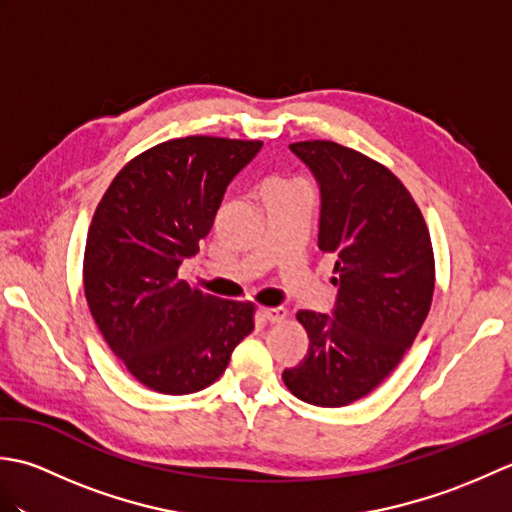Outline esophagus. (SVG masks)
I'll list each match as a JSON object with an SVG mask.
<instances>
[{
  "instance_id": "obj_1",
  "label": "esophagus",
  "mask_w": 512,
  "mask_h": 512,
  "mask_svg": "<svg viewBox=\"0 0 512 512\" xmlns=\"http://www.w3.org/2000/svg\"><path fill=\"white\" fill-rule=\"evenodd\" d=\"M268 323H279L286 319V310L284 308H268V306H259L257 310Z\"/></svg>"
}]
</instances>
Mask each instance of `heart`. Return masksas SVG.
I'll list each match as a JSON object with an SVG mask.
<instances>
[{
	"mask_svg": "<svg viewBox=\"0 0 512 512\" xmlns=\"http://www.w3.org/2000/svg\"><path fill=\"white\" fill-rule=\"evenodd\" d=\"M284 184H288V182H281V180H277V182H270L266 189H270V187H284Z\"/></svg>",
	"mask_w": 512,
	"mask_h": 512,
	"instance_id": "obj_1",
	"label": "heart"
}]
</instances>
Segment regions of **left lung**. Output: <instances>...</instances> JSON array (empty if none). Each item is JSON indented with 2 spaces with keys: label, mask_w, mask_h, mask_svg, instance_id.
<instances>
[{
  "label": "left lung",
  "mask_w": 512,
  "mask_h": 512,
  "mask_svg": "<svg viewBox=\"0 0 512 512\" xmlns=\"http://www.w3.org/2000/svg\"><path fill=\"white\" fill-rule=\"evenodd\" d=\"M292 154L321 189L319 248L336 257L332 317L299 310L308 354L284 369L286 387L317 407H343L394 372L427 319L436 262L427 222L385 165L332 140Z\"/></svg>",
  "instance_id": "left-lung-1"
}]
</instances>
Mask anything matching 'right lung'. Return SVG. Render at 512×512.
<instances>
[{
    "label": "right lung",
    "instance_id": "right-lung-1",
    "mask_svg": "<svg viewBox=\"0 0 512 512\" xmlns=\"http://www.w3.org/2000/svg\"><path fill=\"white\" fill-rule=\"evenodd\" d=\"M262 140L173 138L129 160L96 206L83 288L110 350L138 383L169 396L213 385L255 306L204 295L178 268L211 233L224 191Z\"/></svg>",
    "mask_w": 512,
    "mask_h": 512
}]
</instances>
